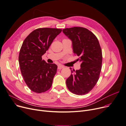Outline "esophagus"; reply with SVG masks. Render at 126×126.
Listing matches in <instances>:
<instances>
[{
	"label": "esophagus",
	"mask_w": 126,
	"mask_h": 126,
	"mask_svg": "<svg viewBox=\"0 0 126 126\" xmlns=\"http://www.w3.org/2000/svg\"><path fill=\"white\" fill-rule=\"evenodd\" d=\"M64 67L63 66V65H59L58 66V69H62Z\"/></svg>",
	"instance_id": "1"
}]
</instances>
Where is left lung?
I'll return each instance as SVG.
<instances>
[{"instance_id": "obj_1", "label": "left lung", "mask_w": 126, "mask_h": 126, "mask_svg": "<svg viewBox=\"0 0 126 126\" xmlns=\"http://www.w3.org/2000/svg\"><path fill=\"white\" fill-rule=\"evenodd\" d=\"M64 34L72 41L73 52L79 58V70H72L66 83L72 93L82 95L88 93L97 82L102 67V54L96 36L88 29L80 27L65 28Z\"/></svg>"}]
</instances>
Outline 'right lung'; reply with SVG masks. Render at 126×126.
Instances as JSON below:
<instances>
[{"label":"right lung","instance_id":"obj_1","mask_svg":"<svg viewBox=\"0 0 126 126\" xmlns=\"http://www.w3.org/2000/svg\"><path fill=\"white\" fill-rule=\"evenodd\" d=\"M61 31L57 28L36 29L23 41L19 56L20 70L26 85L35 93H43L52 86L57 66L47 63L41 57Z\"/></svg>","mask_w":126,"mask_h":126}]
</instances>
